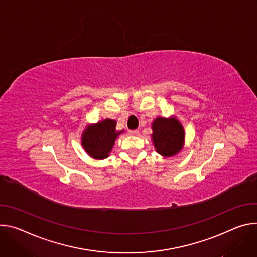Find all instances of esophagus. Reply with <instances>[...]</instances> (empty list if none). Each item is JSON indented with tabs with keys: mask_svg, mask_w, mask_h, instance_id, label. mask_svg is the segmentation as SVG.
Here are the masks:
<instances>
[{
	"mask_svg": "<svg viewBox=\"0 0 257 257\" xmlns=\"http://www.w3.org/2000/svg\"><path fill=\"white\" fill-rule=\"evenodd\" d=\"M128 134L133 135V136H137V135H139V131L138 130H130Z\"/></svg>",
	"mask_w": 257,
	"mask_h": 257,
	"instance_id": "34e87169",
	"label": "esophagus"
}]
</instances>
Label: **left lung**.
I'll use <instances>...</instances> for the list:
<instances>
[{
	"label": "left lung",
	"instance_id": "obj_1",
	"mask_svg": "<svg viewBox=\"0 0 257 257\" xmlns=\"http://www.w3.org/2000/svg\"><path fill=\"white\" fill-rule=\"evenodd\" d=\"M152 130L153 145L160 155L170 157L181 151L185 143V131L177 118L157 117Z\"/></svg>",
	"mask_w": 257,
	"mask_h": 257
}]
</instances>
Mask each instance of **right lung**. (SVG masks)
<instances>
[{
    "instance_id": "1",
    "label": "right lung",
    "mask_w": 257,
    "mask_h": 257,
    "mask_svg": "<svg viewBox=\"0 0 257 257\" xmlns=\"http://www.w3.org/2000/svg\"><path fill=\"white\" fill-rule=\"evenodd\" d=\"M123 130L116 131V121L104 119L84 128L81 135V145L87 153L95 159L107 158Z\"/></svg>"
}]
</instances>
